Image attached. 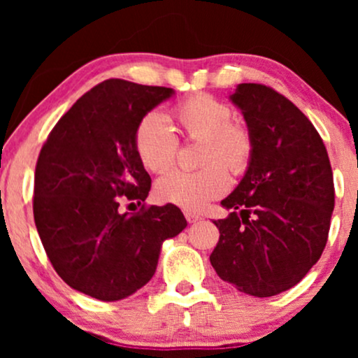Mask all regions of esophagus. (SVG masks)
I'll list each match as a JSON object with an SVG mask.
<instances>
[{
	"instance_id": "obj_1",
	"label": "esophagus",
	"mask_w": 358,
	"mask_h": 358,
	"mask_svg": "<svg viewBox=\"0 0 358 358\" xmlns=\"http://www.w3.org/2000/svg\"><path fill=\"white\" fill-rule=\"evenodd\" d=\"M185 219L188 220V224H195V222H199L200 219H202V217H200L199 213L187 210V212H185Z\"/></svg>"
}]
</instances>
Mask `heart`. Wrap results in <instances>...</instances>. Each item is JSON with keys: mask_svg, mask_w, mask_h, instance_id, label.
Here are the masks:
<instances>
[{"mask_svg": "<svg viewBox=\"0 0 358 358\" xmlns=\"http://www.w3.org/2000/svg\"><path fill=\"white\" fill-rule=\"evenodd\" d=\"M171 116L187 141H202L199 171L173 170L155 185L162 203L185 210H199L219 199L229 188L227 168L232 175L248 171L254 156V136L242 122L232 121L234 110L219 97L207 92L192 94L173 106ZM178 136L163 114L150 110L134 129V150L148 171L162 173L173 165L178 153Z\"/></svg>", "mask_w": 358, "mask_h": 358, "instance_id": "1", "label": "heart"}]
</instances>
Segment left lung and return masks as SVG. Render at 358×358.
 Wrapping results in <instances>:
<instances>
[{"label": "left lung", "mask_w": 358, "mask_h": 358, "mask_svg": "<svg viewBox=\"0 0 358 358\" xmlns=\"http://www.w3.org/2000/svg\"><path fill=\"white\" fill-rule=\"evenodd\" d=\"M239 106L254 136V156L215 220V273L242 293L274 296L298 285L328 241L334 171L323 139L289 99L264 84H239Z\"/></svg>", "instance_id": "left-lung-1"}]
</instances>
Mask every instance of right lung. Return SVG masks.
<instances>
[{"label": "right lung", "mask_w": 358, "mask_h": 358, "mask_svg": "<svg viewBox=\"0 0 358 358\" xmlns=\"http://www.w3.org/2000/svg\"><path fill=\"white\" fill-rule=\"evenodd\" d=\"M173 89L108 79L59 119L35 168L34 217L57 274L73 289L117 301L153 278L163 241L187 227L176 205H146L151 178L134 129ZM142 205L121 214L118 202ZM134 205V203H129Z\"/></svg>", "instance_id": "right-lung-1"}]
</instances>
